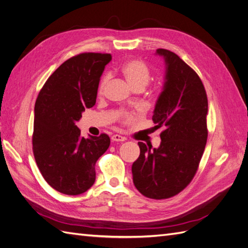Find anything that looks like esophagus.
<instances>
[{
    "label": "esophagus",
    "mask_w": 248,
    "mask_h": 248,
    "mask_svg": "<svg viewBox=\"0 0 248 248\" xmlns=\"http://www.w3.org/2000/svg\"><path fill=\"white\" fill-rule=\"evenodd\" d=\"M111 140L112 141H125L126 138L120 136V134H114V136L111 137Z\"/></svg>",
    "instance_id": "esophagus-1"
}]
</instances>
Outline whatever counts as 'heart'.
<instances>
[{
  "label": "heart",
  "mask_w": 248,
  "mask_h": 248,
  "mask_svg": "<svg viewBox=\"0 0 248 248\" xmlns=\"http://www.w3.org/2000/svg\"><path fill=\"white\" fill-rule=\"evenodd\" d=\"M124 78L129 82V85L136 90L142 91L151 79V69L150 67L141 60L133 59L127 61L121 68ZM110 78V74L106 73L101 78L98 86V93L102 94L106 90Z\"/></svg>",
  "instance_id": "obj_1"
}]
</instances>
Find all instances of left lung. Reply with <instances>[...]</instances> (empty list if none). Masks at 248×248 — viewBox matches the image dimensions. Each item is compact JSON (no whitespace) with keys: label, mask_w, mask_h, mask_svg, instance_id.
I'll use <instances>...</instances> for the list:
<instances>
[{"label":"left lung","mask_w":248,"mask_h":248,"mask_svg":"<svg viewBox=\"0 0 248 248\" xmlns=\"http://www.w3.org/2000/svg\"><path fill=\"white\" fill-rule=\"evenodd\" d=\"M157 54L166 60L167 74L152 120L164 130L159 148L139 141L132 176L142 196L164 200L181 192L197 174L208 138V98L198 73L178 55L164 48Z\"/></svg>","instance_id":"obj_1"}]
</instances>
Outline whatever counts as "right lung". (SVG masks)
<instances>
[{
	"label": "right lung",
	"mask_w": 248,
	"mask_h": 248,
	"mask_svg": "<svg viewBox=\"0 0 248 248\" xmlns=\"http://www.w3.org/2000/svg\"><path fill=\"white\" fill-rule=\"evenodd\" d=\"M110 54L82 52L65 61L47 78L35 103L33 153L42 177L57 191L78 196L96 179L95 164L107 151L106 133L85 139L76 122L95 106Z\"/></svg>",
	"instance_id": "1"
}]
</instances>
